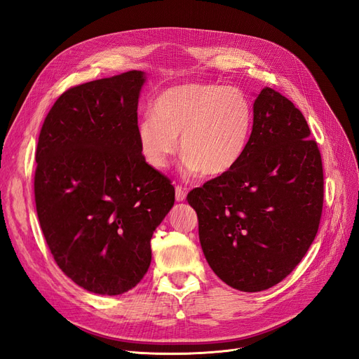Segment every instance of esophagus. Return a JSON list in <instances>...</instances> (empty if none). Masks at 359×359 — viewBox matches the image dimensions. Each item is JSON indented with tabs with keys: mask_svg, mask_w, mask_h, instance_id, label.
<instances>
[{
	"mask_svg": "<svg viewBox=\"0 0 359 359\" xmlns=\"http://www.w3.org/2000/svg\"><path fill=\"white\" fill-rule=\"evenodd\" d=\"M187 198V191H184L182 187H176V201H184Z\"/></svg>",
	"mask_w": 359,
	"mask_h": 359,
	"instance_id": "1",
	"label": "esophagus"
}]
</instances>
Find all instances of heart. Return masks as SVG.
<instances>
[{"label": "heart", "instance_id": "obj_1", "mask_svg": "<svg viewBox=\"0 0 359 359\" xmlns=\"http://www.w3.org/2000/svg\"><path fill=\"white\" fill-rule=\"evenodd\" d=\"M255 110L245 92L221 83H183L154 101L152 114L137 123V143L144 163L165 170L180 150L183 175L221 177L245 159Z\"/></svg>", "mask_w": 359, "mask_h": 359}]
</instances>
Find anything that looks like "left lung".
<instances>
[{
  "label": "left lung",
  "instance_id": "8db88e82",
  "mask_svg": "<svg viewBox=\"0 0 359 359\" xmlns=\"http://www.w3.org/2000/svg\"><path fill=\"white\" fill-rule=\"evenodd\" d=\"M253 110L245 159L188 195L210 269L243 292L265 291L297 267L323 203L322 159L303 113L267 86Z\"/></svg>",
  "mask_w": 359,
  "mask_h": 359
}]
</instances>
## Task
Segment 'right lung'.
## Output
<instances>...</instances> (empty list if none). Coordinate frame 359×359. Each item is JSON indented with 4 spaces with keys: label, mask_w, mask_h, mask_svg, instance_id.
<instances>
[{
    "label": "right lung",
    "mask_w": 359,
    "mask_h": 359,
    "mask_svg": "<svg viewBox=\"0 0 359 359\" xmlns=\"http://www.w3.org/2000/svg\"><path fill=\"white\" fill-rule=\"evenodd\" d=\"M144 72L74 86L41 126L34 194L40 226L65 276L89 292L119 295L147 273L150 238L175 188L137 143Z\"/></svg>",
    "instance_id": "add662e5"
}]
</instances>
